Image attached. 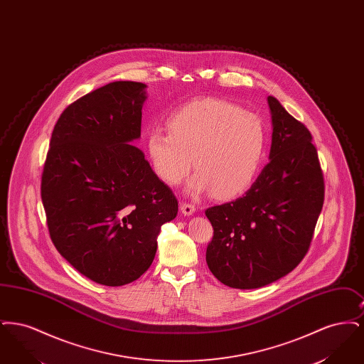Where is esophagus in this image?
<instances>
[{
    "mask_svg": "<svg viewBox=\"0 0 364 364\" xmlns=\"http://www.w3.org/2000/svg\"><path fill=\"white\" fill-rule=\"evenodd\" d=\"M195 205H191V203H183L181 205V213L184 214V215H192L193 213H195Z\"/></svg>",
    "mask_w": 364,
    "mask_h": 364,
    "instance_id": "obj_1",
    "label": "esophagus"
}]
</instances>
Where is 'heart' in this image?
<instances>
[{"instance_id": "b5f03b06", "label": "heart", "mask_w": 364, "mask_h": 364, "mask_svg": "<svg viewBox=\"0 0 364 364\" xmlns=\"http://www.w3.org/2000/svg\"><path fill=\"white\" fill-rule=\"evenodd\" d=\"M168 131L147 134V153L156 176L177 186L191 169L190 190L214 199L240 196L255 181L266 151V129L259 117L224 100L205 98L171 113Z\"/></svg>"}]
</instances>
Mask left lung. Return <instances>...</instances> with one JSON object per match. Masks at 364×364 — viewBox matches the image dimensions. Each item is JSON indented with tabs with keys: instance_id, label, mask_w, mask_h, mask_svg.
I'll return each instance as SVG.
<instances>
[{
	"instance_id": "obj_1",
	"label": "left lung",
	"mask_w": 364,
	"mask_h": 364,
	"mask_svg": "<svg viewBox=\"0 0 364 364\" xmlns=\"http://www.w3.org/2000/svg\"><path fill=\"white\" fill-rule=\"evenodd\" d=\"M270 162L242 198L208 208L214 229L206 262L230 288L255 289L306 257L323 206L325 181L310 131L274 97Z\"/></svg>"
}]
</instances>
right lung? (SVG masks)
Listing matches in <instances>:
<instances>
[{
	"label": "right lung",
	"instance_id": "1",
	"mask_svg": "<svg viewBox=\"0 0 364 364\" xmlns=\"http://www.w3.org/2000/svg\"><path fill=\"white\" fill-rule=\"evenodd\" d=\"M146 85L113 82L70 104L53 129L41 196L57 251L106 287L153 263L161 225L177 215L172 190L131 141L140 138Z\"/></svg>",
	"mask_w": 364,
	"mask_h": 364
}]
</instances>
